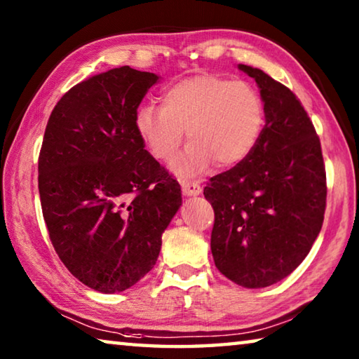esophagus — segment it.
Instances as JSON below:
<instances>
[{
	"label": "esophagus",
	"mask_w": 359,
	"mask_h": 359,
	"mask_svg": "<svg viewBox=\"0 0 359 359\" xmlns=\"http://www.w3.org/2000/svg\"><path fill=\"white\" fill-rule=\"evenodd\" d=\"M180 187H182V191L187 196H196V194L201 193V185H199V182L196 180H180Z\"/></svg>",
	"instance_id": "obj_1"
}]
</instances>
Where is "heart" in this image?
<instances>
[{"mask_svg":"<svg viewBox=\"0 0 359 359\" xmlns=\"http://www.w3.org/2000/svg\"><path fill=\"white\" fill-rule=\"evenodd\" d=\"M264 125V104L253 85L204 74L172 85L163 95V107L144 106L136 114V130L151 155L165 163L188 150L180 172H199L215 161L218 168L239 165L252 154Z\"/></svg>","mask_w":359,"mask_h":359,"instance_id":"heart-1","label":"heart"}]
</instances>
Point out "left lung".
<instances>
[{
	"label": "left lung",
	"instance_id": "8db88e82",
	"mask_svg": "<svg viewBox=\"0 0 359 359\" xmlns=\"http://www.w3.org/2000/svg\"><path fill=\"white\" fill-rule=\"evenodd\" d=\"M257 81L266 125L244 161L209 180L214 208L210 248L217 269L245 288L291 274L311 252L326 209L321 144L301 101L261 69L239 65Z\"/></svg>",
	"mask_w": 359,
	"mask_h": 359
}]
</instances>
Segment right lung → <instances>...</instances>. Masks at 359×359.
<instances>
[{
  "label": "right lung",
  "instance_id": "add662e5",
  "mask_svg": "<svg viewBox=\"0 0 359 359\" xmlns=\"http://www.w3.org/2000/svg\"><path fill=\"white\" fill-rule=\"evenodd\" d=\"M158 76L121 66L72 87L48 117L38 160L48 238L87 287L115 293L155 266L182 204L179 182L147 150L136 114Z\"/></svg>",
  "mask_w": 359,
  "mask_h": 359
}]
</instances>
